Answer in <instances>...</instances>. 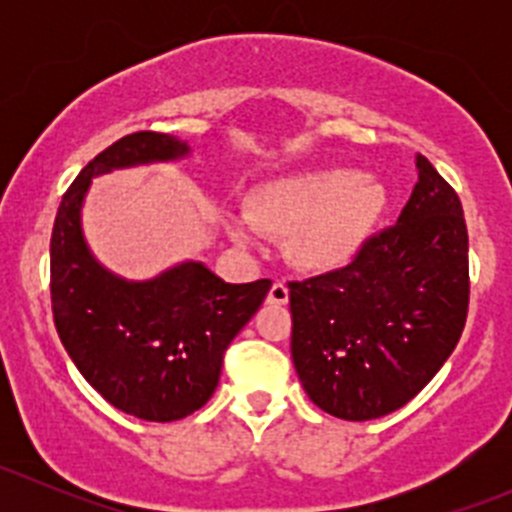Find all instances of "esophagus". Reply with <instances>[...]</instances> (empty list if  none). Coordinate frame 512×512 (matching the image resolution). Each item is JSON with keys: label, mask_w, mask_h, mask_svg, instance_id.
I'll use <instances>...</instances> for the list:
<instances>
[{"label": "esophagus", "mask_w": 512, "mask_h": 512, "mask_svg": "<svg viewBox=\"0 0 512 512\" xmlns=\"http://www.w3.org/2000/svg\"><path fill=\"white\" fill-rule=\"evenodd\" d=\"M267 302H270V304H287L289 302L287 285H282V282H275V285L270 287V292H267Z\"/></svg>", "instance_id": "obj_1"}]
</instances>
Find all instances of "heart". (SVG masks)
<instances>
[{
  "label": "heart",
  "instance_id": "heart-1",
  "mask_svg": "<svg viewBox=\"0 0 512 512\" xmlns=\"http://www.w3.org/2000/svg\"><path fill=\"white\" fill-rule=\"evenodd\" d=\"M386 205L389 193L376 175L322 165L257 183L247 193L245 215H230L225 230L240 245H252L255 232L285 240L297 270L327 275L356 260Z\"/></svg>",
  "mask_w": 512,
  "mask_h": 512
}]
</instances>
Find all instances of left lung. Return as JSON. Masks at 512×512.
<instances>
[{"instance_id":"8db88e82","label":"left lung","mask_w":512,"mask_h":512,"mask_svg":"<svg viewBox=\"0 0 512 512\" xmlns=\"http://www.w3.org/2000/svg\"><path fill=\"white\" fill-rule=\"evenodd\" d=\"M399 220L352 265L289 282L292 361L309 399L344 421L391 414L436 376L468 314V232L451 185L416 153Z\"/></svg>"}]
</instances>
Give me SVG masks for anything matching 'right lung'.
Returning a JSON list of instances; mask_svg holds the SVG:
<instances>
[{"instance_id":"obj_1","label":"right lung","mask_w":512,"mask_h":512,"mask_svg":"<svg viewBox=\"0 0 512 512\" xmlns=\"http://www.w3.org/2000/svg\"><path fill=\"white\" fill-rule=\"evenodd\" d=\"M190 156L188 141L170 133L123 136L71 183L51 232V309L61 344L108 404L143 421H178L208 404L225 349L272 287L270 280L230 285L200 260L126 280L91 252L84 203L94 178Z\"/></svg>"}]
</instances>
